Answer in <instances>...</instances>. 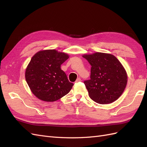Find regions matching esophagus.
<instances>
[{"label":"esophagus","instance_id":"1","mask_svg":"<svg viewBox=\"0 0 147 147\" xmlns=\"http://www.w3.org/2000/svg\"><path fill=\"white\" fill-rule=\"evenodd\" d=\"M80 81H81V78H78L77 79V80L75 81V82H76V83H78V82H80Z\"/></svg>","mask_w":147,"mask_h":147}]
</instances>
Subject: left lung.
Here are the masks:
<instances>
[{"mask_svg":"<svg viewBox=\"0 0 147 147\" xmlns=\"http://www.w3.org/2000/svg\"><path fill=\"white\" fill-rule=\"evenodd\" d=\"M91 65L90 79L84 81L90 98L100 104L112 103L126 86L125 69L116 57L104 53L83 56Z\"/></svg>","mask_w":147,"mask_h":147,"instance_id":"8db88e82","label":"left lung"}]
</instances>
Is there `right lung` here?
Returning <instances> with one entry per match:
<instances>
[{
    "label": "right lung",
    "instance_id": "add662e5",
    "mask_svg": "<svg viewBox=\"0 0 147 147\" xmlns=\"http://www.w3.org/2000/svg\"><path fill=\"white\" fill-rule=\"evenodd\" d=\"M68 58V55L55 50L40 51L32 57L25 77L31 91L39 99L54 102L71 90L74 84L61 69Z\"/></svg>",
    "mask_w": 147,
    "mask_h": 147
}]
</instances>
